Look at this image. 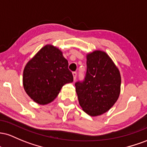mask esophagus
I'll return each instance as SVG.
<instances>
[{"mask_svg":"<svg viewBox=\"0 0 147 147\" xmlns=\"http://www.w3.org/2000/svg\"><path fill=\"white\" fill-rule=\"evenodd\" d=\"M72 74H73L74 80H75L76 79V76H77V74H76V72H73V73H72Z\"/></svg>","mask_w":147,"mask_h":147,"instance_id":"34e87169","label":"esophagus"}]
</instances>
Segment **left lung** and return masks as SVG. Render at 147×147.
<instances>
[{
	"mask_svg": "<svg viewBox=\"0 0 147 147\" xmlns=\"http://www.w3.org/2000/svg\"><path fill=\"white\" fill-rule=\"evenodd\" d=\"M83 82L75 84L79 104L92 117L103 115L115 105L121 92V75L111 57L103 51L88 53Z\"/></svg>",
	"mask_w": 147,
	"mask_h": 147,
	"instance_id": "8db88e82",
	"label": "left lung"
}]
</instances>
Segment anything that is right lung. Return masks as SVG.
I'll return each mask as SVG.
<instances>
[{"instance_id":"add662e5","label":"right lung","mask_w":147,"mask_h":147,"mask_svg":"<svg viewBox=\"0 0 147 147\" xmlns=\"http://www.w3.org/2000/svg\"><path fill=\"white\" fill-rule=\"evenodd\" d=\"M68 65L60 49L53 44L44 46L24 67L23 85L26 94L39 105L51 103L65 84L73 82Z\"/></svg>"}]
</instances>
